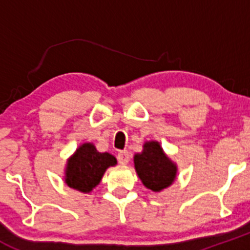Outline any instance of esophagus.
I'll return each mask as SVG.
<instances>
[{"label":"esophagus","instance_id":"obj_1","mask_svg":"<svg viewBox=\"0 0 250 250\" xmlns=\"http://www.w3.org/2000/svg\"><path fill=\"white\" fill-rule=\"evenodd\" d=\"M117 161L120 165H127L129 162V152L127 150L120 151L117 155Z\"/></svg>","mask_w":250,"mask_h":250}]
</instances>
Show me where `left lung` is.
I'll return each mask as SVG.
<instances>
[{"label":"left lung","instance_id":"obj_1","mask_svg":"<svg viewBox=\"0 0 250 250\" xmlns=\"http://www.w3.org/2000/svg\"><path fill=\"white\" fill-rule=\"evenodd\" d=\"M134 167L144 186L160 192L173 184L176 165L165 153L158 141H146L143 152L134 155Z\"/></svg>","mask_w":250,"mask_h":250}]
</instances>
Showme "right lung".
Wrapping results in <instances>:
<instances>
[{
  "label": "right lung",
  "instance_id": "add662e5",
  "mask_svg": "<svg viewBox=\"0 0 250 250\" xmlns=\"http://www.w3.org/2000/svg\"><path fill=\"white\" fill-rule=\"evenodd\" d=\"M116 165L115 156L99 152L92 143H84L67 160L65 183L81 192H90L100 183L105 170Z\"/></svg>",
  "mask_w": 250,
  "mask_h": 250
}]
</instances>
